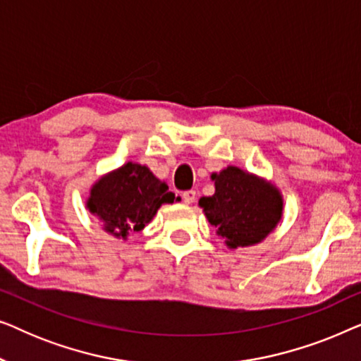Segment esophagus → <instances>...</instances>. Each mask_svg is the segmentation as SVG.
Here are the masks:
<instances>
[{
    "mask_svg": "<svg viewBox=\"0 0 361 361\" xmlns=\"http://www.w3.org/2000/svg\"><path fill=\"white\" fill-rule=\"evenodd\" d=\"M195 197H197L195 190H185L184 194H182V199H184L185 204H194Z\"/></svg>",
    "mask_w": 361,
    "mask_h": 361,
    "instance_id": "obj_1",
    "label": "esophagus"
}]
</instances>
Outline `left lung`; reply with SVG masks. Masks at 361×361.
I'll return each mask as SVG.
<instances>
[{
	"label": "left lung",
	"mask_w": 361,
	"mask_h": 361,
	"mask_svg": "<svg viewBox=\"0 0 361 361\" xmlns=\"http://www.w3.org/2000/svg\"><path fill=\"white\" fill-rule=\"evenodd\" d=\"M212 180L215 194L202 197L199 205L228 248L259 243L281 221L283 195L271 182L235 166L212 174Z\"/></svg>",
	"instance_id": "obj_1"
}]
</instances>
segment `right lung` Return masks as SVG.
Segmentation results:
<instances>
[{
    "label": "right lung",
    "mask_w": 361,
    "mask_h": 361,
    "mask_svg": "<svg viewBox=\"0 0 361 361\" xmlns=\"http://www.w3.org/2000/svg\"><path fill=\"white\" fill-rule=\"evenodd\" d=\"M176 195L166 182L157 179L146 166L126 162L93 184L87 209L98 216L103 230L126 240L152 220L162 204H172Z\"/></svg>",
    "instance_id": "obj_1"
}]
</instances>
